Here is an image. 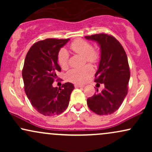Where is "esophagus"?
<instances>
[{
    "mask_svg": "<svg viewBox=\"0 0 152 152\" xmlns=\"http://www.w3.org/2000/svg\"><path fill=\"white\" fill-rule=\"evenodd\" d=\"M74 86L76 87V88H81V87H83L84 86H83V85H80V84H77V83H76V84H74Z\"/></svg>",
    "mask_w": 152,
    "mask_h": 152,
    "instance_id": "obj_1",
    "label": "esophagus"
}]
</instances>
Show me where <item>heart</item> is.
Masks as SVG:
<instances>
[{"label": "heart", "instance_id": "b5f03b06", "mask_svg": "<svg viewBox=\"0 0 152 152\" xmlns=\"http://www.w3.org/2000/svg\"><path fill=\"white\" fill-rule=\"evenodd\" d=\"M71 49L75 53L84 56L87 62L95 64L99 61V53L94 49L90 43L83 39H76L70 45ZM69 55L65 48H61L58 53V63L62 69H66L69 66ZM91 66L87 65L80 69H73L68 72L67 78L69 81L75 83H83L93 74Z\"/></svg>", "mask_w": 152, "mask_h": 152}]
</instances>
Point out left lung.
I'll return each instance as SVG.
<instances>
[{
    "mask_svg": "<svg viewBox=\"0 0 152 152\" xmlns=\"http://www.w3.org/2000/svg\"><path fill=\"white\" fill-rule=\"evenodd\" d=\"M85 38L96 41L100 46L101 59L94 81L104 85L102 92L87 99V105L96 114H111L118 109L128 92L130 70L126 53L111 35L99 34Z\"/></svg>",
    "mask_w": 152,
    "mask_h": 152,
    "instance_id": "1",
    "label": "left lung"
}]
</instances>
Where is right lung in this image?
<instances>
[{
	"label": "right lung",
	"instance_id": "obj_1",
	"mask_svg": "<svg viewBox=\"0 0 152 152\" xmlns=\"http://www.w3.org/2000/svg\"><path fill=\"white\" fill-rule=\"evenodd\" d=\"M68 39L47 38L35 43L28 51L22 71L26 94L40 114L44 116L61 114L67 109L74 84L67 82L61 88L52 83L61 71L58 53ZM58 80V79H57Z\"/></svg>",
	"mask_w": 152,
	"mask_h": 152
}]
</instances>
